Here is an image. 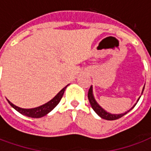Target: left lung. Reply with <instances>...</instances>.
Wrapping results in <instances>:
<instances>
[{
  "label": "left lung",
  "mask_w": 151,
  "mask_h": 151,
  "mask_svg": "<svg viewBox=\"0 0 151 151\" xmlns=\"http://www.w3.org/2000/svg\"><path fill=\"white\" fill-rule=\"evenodd\" d=\"M143 91H144V88L142 90V93H143ZM141 94H142V93H141ZM88 97L89 102H90V104H91V106H92V108L94 110V111H95L100 117H101L102 119H105V120H108V121H113V120H116V119L122 117L124 115H126L127 113H128V112L132 110V108L136 105V104H135L130 110L127 111L126 112H124V113H121V114H111V113H109V112L106 111L101 107V106L97 103V101L95 100L93 93V86H91L90 88H89L88 93ZM139 99H140V98H138L137 101H139Z\"/></svg>",
  "instance_id": "1"
}]
</instances>
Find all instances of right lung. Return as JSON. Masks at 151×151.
<instances>
[{"label": "right lung", "mask_w": 151, "mask_h": 151, "mask_svg": "<svg viewBox=\"0 0 151 151\" xmlns=\"http://www.w3.org/2000/svg\"><path fill=\"white\" fill-rule=\"evenodd\" d=\"M68 87V85L66 87H64L59 92V93L55 96V97L51 99L50 101H48L47 103L44 104V105L40 106H38V107H35V108H30V109H24V108H20L17 106L14 105L13 103H11V101L9 100H7L8 102L10 103V105L17 111H19L20 114L24 115V116H29V117H32V118H40V117H42L44 116L47 115L49 112H50L51 111L54 109V107L58 105V102L60 101L61 98L63 97V95L64 93V91L65 89Z\"/></svg>", "instance_id": "add662e5"}]
</instances>
